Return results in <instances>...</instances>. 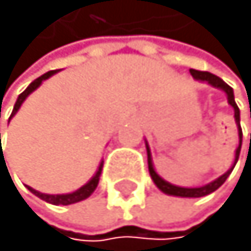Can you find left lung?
I'll return each mask as SVG.
<instances>
[{
  "label": "left lung",
  "instance_id": "left-lung-1",
  "mask_svg": "<svg viewBox=\"0 0 251 251\" xmlns=\"http://www.w3.org/2000/svg\"><path fill=\"white\" fill-rule=\"evenodd\" d=\"M189 72H191V75L196 78V80H205V82H209L212 87L222 88V90H224L225 93H227L228 103L233 106V111H235V122H237V125H238V136H240V145H238L237 151H235V163H233V166H235V164H237V161H238V156H240V148H242V128H240V110H238V106H237V103H235V100H233V90H232V87L227 85V83H225V82L222 80V78H219L217 75H214V74H210V72H204V70H196V69H191ZM148 168H150V174H151L152 181H154V184L161 189V191L166 192V194H169V196H179V197H202V196H207V194H210V192L217 191V189L225 182V179L228 177V174L232 173V169H233V168H232L230 171H227V173H225L224 176H220L219 179H215L214 182L207 184V186L187 189V187L173 186V184H169V182L163 181V179H161V177L158 176V174H156V171H154V168H152V163H151L150 148H148Z\"/></svg>",
  "mask_w": 251,
  "mask_h": 251
}]
</instances>
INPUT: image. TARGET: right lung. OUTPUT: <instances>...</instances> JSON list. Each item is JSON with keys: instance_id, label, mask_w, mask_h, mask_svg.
<instances>
[{"instance_id": "obj_1", "label": "right lung", "mask_w": 251, "mask_h": 251, "mask_svg": "<svg viewBox=\"0 0 251 251\" xmlns=\"http://www.w3.org/2000/svg\"><path fill=\"white\" fill-rule=\"evenodd\" d=\"M55 74V70H50V72H47L44 75H41L39 78H36L31 85H29L26 90H24L21 95L18 97V100H16V103H14V108H13V113H11V117H14L16 115V111L19 110V106L23 105V101L26 100V97L29 95V93H32L34 90H36L37 87L41 85L42 80H46V78H49L50 75H54ZM11 120V118H9ZM0 145H1V133H0ZM101 168H103V161L100 163L99 166V171H97V174L93 176L90 181H88L85 186H82L80 189H77L75 192H72V194H60V196H50V194H42V192L39 191H34L32 187H27L29 191L32 192V194H36L37 197H41L42 201H46V202H49V204H54V205H69V204H75V202H78V201H83V199H87L88 196L92 194L93 191L97 189V186H99V181H100V174H101Z\"/></svg>"}]
</instances>
